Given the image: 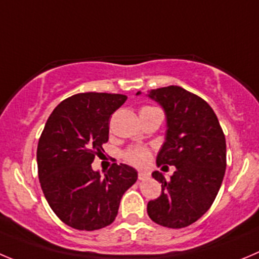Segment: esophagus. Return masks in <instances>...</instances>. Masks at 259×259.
I'll use <instances>...</instances> for the list:
<instances>
[{"mask_svg": "<svg viewBox=\"0 0 259 259\" xmlns=\"http://www.w3.org/2000/svg\"><path fill=\"white\" fill-rule=\"evenodd\" d=\"M149 176H151V174L146 172V171H139V172H138L139 180H146V179H149Z\"/></svg>", "mask_w": 259, "mask_h": 259, "instance_id": "34e87169", "label": "esophagus"}]
</instances>
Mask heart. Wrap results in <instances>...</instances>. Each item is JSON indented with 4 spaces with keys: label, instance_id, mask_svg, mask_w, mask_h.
<instances>
[{
    "label": "heart",
    "instance_id": "heart-1",
    "mask_svg": "<svg viewBox=\"0 0 259 259\" xmlns=\"http://www.w3.org/2000/svg\"><path fill=\"white\" fill-rule=\"evenodd\" d=\"M151 110H157V108L153 107H143L141 112H144V111H151ZM125 159L127 162L133 166H144L147 162H148L149 157H151V152H149L148 148H144V147H134V148H129L124 154Z\"/></svg>",
    "mask_w": 259,
    "mask_h": 259
}]
</instances>
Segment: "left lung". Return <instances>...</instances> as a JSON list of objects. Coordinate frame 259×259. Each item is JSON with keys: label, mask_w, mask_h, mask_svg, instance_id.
<instances>
[{"label": "left lung", "mask_w": 259, "mask_h": 259, "mask_svg": "<svg viewBox=\"0 0 259 259\" xmlns=\"http://www.w3.org/2000/svg\"><path fill=\"white\" fill-rule=\"evenodd\" d=\"M139 94V92H138ZM162 106L167 118L166 142L157 166H175L170 180L152 174L162 192L149 200L152 221L170 229L187 228L212 206L226 170V141L216 113L206 101L178 85L149 92Z\"/></svg>", "instance_id": "left-lung-1"}]
</instances>
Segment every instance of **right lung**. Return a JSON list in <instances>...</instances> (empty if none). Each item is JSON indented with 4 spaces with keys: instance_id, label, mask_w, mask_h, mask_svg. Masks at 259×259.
<instances>
[{
    "instance_id": "add662e5",
    "label": "right lung",
    "mask_w": 259,
    "mask_h": 259,
    "mask_svg": "<svg viewBox=\"0 0 259 259\" xmlns=\"http://www.w3.org/2000/svg\"><path fill=\"white\" fill-rule=\"evenodd\" d=\"M127 97L78 93L48 117L37 148L38 178L48 204L70 228L94 231L115 221L124 193L138 179L127 165L112 163L103 178L92 162L103 154L110 117Z\"/></svg>"
}]
</instances>
